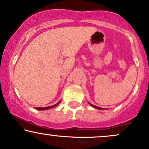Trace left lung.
Here are the masks:
<instances>
[{
  "mask_svg": "<svg viewBox=\"0 0 149 149\" xmlns=\"http://www.w3.org/2000/svg\"><path fill=\"white\" fill-rule=\"evenodd\" d=\"M88 103H89V104L91 106H92L93 107H94V108H96V109H104V108H102V107H97V106H95V105H93V104H92L91 103H90V102H88Z\"/></svg>",
  "mask_w": 149,
  "mask_h": 149,
  "instance_id": "8db88e82",
  "label": "left lung"
}]
</instances>
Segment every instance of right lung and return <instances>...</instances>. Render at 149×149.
<instances>
[{
	"mask_svg": "<svg viewBox=\"0 0 149 149\" xmlns=\"http://www.w3.org/2000/svg\"><path fill=\"white\" fill-rule=\"evenodd\" d=\"M61 100H60L59 102H57L56 104H54V105L52 106H49V107H35L36 109H38V110H46V109H51V108H53V107H56L57 105H58V104L61 102Z\"/></svg>",
	"mask_w": 149,
	"mask_h": 149,
	"instance_id": "right-lung-1",
	"label": "right lung"
}]
</instances>
